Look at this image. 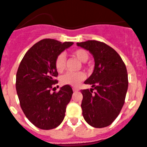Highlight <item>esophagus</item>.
Returning <instances> with one entry per match:
<instances>
[{
  "instance_id": "1",
  "label": "esophagus",
  "mask_w": 147,
  "mask_h": 147,
  "mask_svg": "<svg viewBox=\"0 0 147 147\" xmlns=\"http://www.w3.org/2000/svg\"><path fill=\"white\" fill-rule=\"evenodd\" d=\"M73 90H74V92H77V91H78V90H79V89H78L77 87H74L73 88Z\"/></svg>"
}]
</instances>
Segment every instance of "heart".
Segmentation results:
<instances>
[{
    "label": "heart",
    "instance_id": "b5f03b06",
    "mask_svg": "<svg viewBox=\"0 0 147 147\" xmlns=\"http://www.w3.org/2000/svg\"><path fill=\"white\" fill-rule=\"evenodd\" d=\"M73 55L78 58L82 62H86L90 55L85 49H77L73 51ZM55 69L57 72H63L66 67V57L64 54L61 53L57 55L55 61ZM86 78V74L83 72H68L61 77V83L63 85L77 86L81 81Z\"/></svg>",
    "mask_w": 147,
    "mask_h": 147
}]
</instances>
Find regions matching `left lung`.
<instances>
[{
  "instance_id": "obj_1",
  "label": "left lung",
  "mask_w": 147,
  "mask_h": 147,
  "mask_svg": "<svg viewBox=\"0 0 147 147\" xmlns=\"http://www.w3.org/2000/svg\"><path fill=\"white\" fill-rule=\"evenodd\" d=\"M77 44L90 51L95 61L93 72L84 82L92 88L81 90L83 118L93 127H105L115 120L124 104L128 87L126 66L115 50L104 42Z\"/></svg>"
}]
</instances>
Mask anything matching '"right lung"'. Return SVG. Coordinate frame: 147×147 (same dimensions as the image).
<instances>
[{"label": "right lung", "instance_id": "1", "mask_svg": "<svg viewBox=\"0 0 147 147\" xmlns=\"http://www.w3.org/2000/svg\"><path fill=\"white\" fill-rule=\"evenodd\" d=\"M74 42L61 43L45 38L28 50L21 61L16 77V90L23 113L32 124L42 130L59 126L72 97L70 86L51 92L58 73L55 58Z\"/></svg>", "mask_w": 147, "mask_h": 147}]
</instances>
